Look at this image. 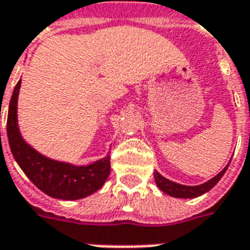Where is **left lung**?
Listing matches in <instances>:
<instances>
[{"mask_svg":"<svg viewBox=\"0 0 250 250\" xmlns=\"http://www.w3.org/2000/svg\"><path fill=\"white\" fill-rule=\"evenodd\" d=\"M229 165L223 168V170L217 175L214 176L213 179H210L204 184H200V186H183V184H178V183H174L168 180V179L164 178L160 172L154 171V180H156V184L158 186L162 192H165L166 194H170L172 197H178V198H194L201 196V194L209 192L211 188H213L215 184H217L221 178L225 175V172L229 168Z\"/></svg>","mask_w":250,"mask_h":250,"instance_id":"8db88e82","label":"left lung"}]
</instances>
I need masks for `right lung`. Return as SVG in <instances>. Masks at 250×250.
Listing matches in <instances>:
<instances>
[{"label": "right lung", "mask_w": 250, "mask_h": 250, "mask_svg": "<svg viewBox=\"0 0 250 250\" xmlns=\"http://www.w3.org/2000/svg\"><path fill=\"white\" fill-rule=\"evenodd\" d=\"M21 80L14 88L7 113V137L14 158L35 186L50 197L79 200L94 193L110 174V156L88 166H74L46 158L31 148L18 128L17 105Z\"/></svg>", "instance_id": "obj_1"}]
</instances>
